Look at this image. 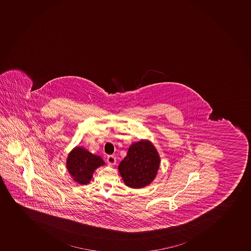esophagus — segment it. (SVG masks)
Wrapping results in <instances>:
<instances>
[{
    "label": "esophagus",
    "mask_w": 251,
    "mask_h": 251,
    "mask_svg": "<svg viewBox=\"0 0 251 251\" xmlns=\"http://www.w3.org/2000/svg\"><path fill=\"white\" fill-rule=\"evenodd\" d=\"M107 162L109 165H115L116 164V157L114 156H112V155L107 156Z\"/></svg>",
    "instance_id": "esophagus-1"
}]
</instances>
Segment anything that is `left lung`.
Returning <instances> with one entry per match:
<instances>
[{"instance_id":"1","label":"left lung","mask_w":251,"mask_h":251,"mask_svg":"<svg viewBox=\"0 0 251 251\" xmlns=\"http://www.w3.org/2000/svg\"><path fill=\"white\" fill-rule=\"evenodd\" d=\"M160 163L161 159L153 144L149 140H140L130 145L118 170L126 185L141 188L156 178Z\"/></svg>"}]
</instances>
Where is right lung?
Listing matches in <instances>:
<instances>
[{
	"instance_id": "add662e5",
	"label": "right lung",
	"mask_w": 251,
	"mask_h": 251,
	"mask_svg": "<svg viewBox=\"0 0 251 251\" xmlns=\"http://www.w3.org/2000/svg\"><path fill=\"white\" fill-rule=\"evenodd\" d=\"M103 165L105 162L100 156L90 153L81 147H75L70 151L66 163L73 180L84 185L90 183L95 170Z\"/></svg>"
}]
</instances>
